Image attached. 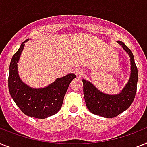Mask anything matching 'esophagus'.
<instances>
[{
	"mask_svg": "<svg viewBox=\"0 0 147 147\" xmlns=\"http://www.w3.org/2000/svg\"><path fill=\"white\" fill-rule=\"evenodd\" d=\"M76 73L78 77H82V75H83V71L81 69H76Z\"/></svg>",
	"mask_w": 147,
	"mask_h": 147,
	"instance_id": "34e87169",
	"label": "esophagus"
}]
</instances>
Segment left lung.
<instances>
[{
    "label": "left lung",
    "instance_id": "left-lung-1",
    "mask_svg": "<svg viewBox=\"0 0 147 147\" xmlns=\"http://www.w3.org/2000/svg\"><path fill=\"white\" fill-rule=\"evenodd\" d=\"M127 51L131 57V71L129 81L121 92L117 95L102 94L90 82L83 79L84 96L86 106L90 113L105 118H114L123 113L133 102L137 91L138 68L131 51L122 41H117Z\"/></svg>",
    "mask_w": 147,
    "mask_h": 147
}]
</instances>
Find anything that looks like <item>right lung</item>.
I'll list each match as a JSON object with an SVG mask.
<instances>
[{
	"mask_svg": "<svg viewBox=\"0 0 147 147\" xmlns=\"http://www.w3.org/2000/svg\"><path fill=\"white\" fill-rule=\"evenodd\" d=\"M28 40L22 43L20 49L12 57L8 88L12 98L24 114L37 119H45L59 112L69 84L76 76L74 74H69L57 78L47 88L40 89H34L26 85L18 75L17 63L25 42Z\"/></svg>",
	"mask_w": 147,
	"mask_h": 147,
	"instance_id": "1",
	"label": "right lung"
}]
</instances>
